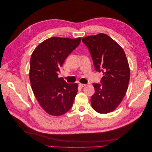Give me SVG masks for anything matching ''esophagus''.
<instances>
[{
    "mask_svg": "<svg viewBox=\"0 0 152 152\" xmlns=\"http://www.w3.org/2000/svg\"><path fill=\"white\" fill-rule=\"evenodd\" d=\"M79 87H83L86 86V84H81V83H80V84H79Z\"/></svg>",
    "mask_w": 152,
    "mask_h": 152,
    "instance_id": "esophagus-1",
    "label": "esophagus"
}]
</instances>
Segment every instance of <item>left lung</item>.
Masks as SVG:
<instances>
[{
    "instance_id": "obj_1",
    "label": "left lung",
    "mask_w": 152,
    "mask_h": 152,
    "mask_svg": "<svg viewBox=\"0 0 152 152\" xmlns=\"http://www.w3.org/2000/svg\"><path fill=\"white\" fill-rule=\"evenodd\" d=\"M93 59L96 71L103 73L100 84L93 83V108L99 113L113 112L120 104L127 90L130 69L123 49L104 34L82 39Z\"/></svg>"
}]
</instances>
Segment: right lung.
Listing matches in <instances>:
<instances>
[{
  "label": "right lung",
  "instance_id": "add662e5",
  "mask_svg": "<svg viewBox=\"0 0 152 152\" xmlns=\"http://www.w3.org/2000/svg\"><path fill=\"white\" fill-rule=\"evenodd\" d=\"M81 38L54 37L43 41L30 58V80L32 91L44 111L60 116L70 110L78 91V84H68L58 77L59 68Z\"/></svg>",
  "mask_w": 152,
  "mask_h": 152
}]
</instances>
